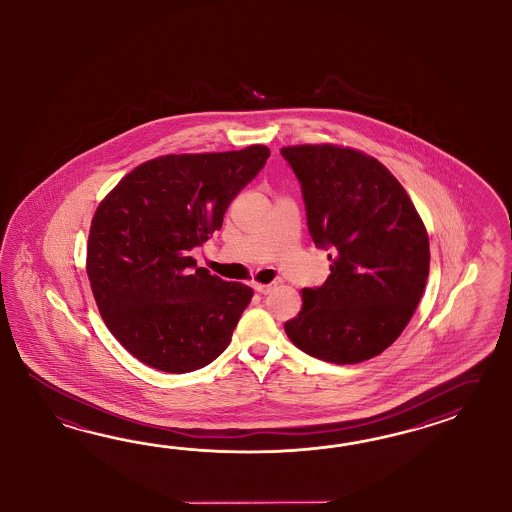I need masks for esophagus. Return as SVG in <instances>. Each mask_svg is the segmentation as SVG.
<instances>
[{
	"label": "esophagus",
	"instance_id": "34e87169",
	"mask_svg": "<svg viewBox=\"0 0 512 512\" xmlns=\"http://www.w3.org/2000/svg\"><path fill=\"white\" fill-rule=\"evenodd\" d=\"M274 287H276L274 283H268V285H264V283H253V289H255V292H259V294H268Z\"/></svg>",
	"mask_w": 512,
	"mask_h": 512
}]
</instances>
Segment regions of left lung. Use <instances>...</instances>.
Returning <instances> with one entry per match:
<instances>
[{
  "label": "left lung",
  "instance_id": "left-lung-1",
  "mask_svg": "<svg viewBox=\"0 0 512 512\" xmlns=\"http://www.w3.org/2000/svg\"><path fill=\"white\" fill-rule=\"evenodd\" d=\"M281 154L302 184L309 235L333 249L332 274L302 291V311L285 332L318 360H371L397 341L425 291V223L401 182L365 152L322 143Z\"/></svg>",
  "mask_w": 512,
  "mask_h": 512
}]
</instances>
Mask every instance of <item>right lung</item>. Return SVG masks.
Returning <instances> with one entry per match:
<instances>
[{
	"instance_id": "right-lung-1",
	"label": "right lung",
	"mask_w": 512,
	"mask_h": 512,
	"mask_svg": "<svg viewBox=\"0 0 512 512\" xmlns=\"http://www.w3.org/2000/svg\"><path fill=\"white\" fill-rule=\"evenodd\" d=\"M268 156L266 145L158 156L100 201L87 240L91 291L113 337L152 369L197 371L231 343L253 289L197 268L188 251L220 231Z\"/></svg>"
}]
</instances>
